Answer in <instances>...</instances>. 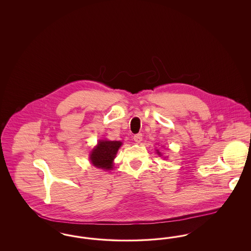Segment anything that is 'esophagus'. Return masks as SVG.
<instances>
[{
  "mask_svg": "<svg viewBox=\"0 0 251 251\" xmlns=\"http://www.w3.org/2000/svg\"><path fill=\"white\" fill-rule=\"evenodd\" d=\"M142 138H143L142 133H137V134H134V135H133V140H134V142H136V143H140V142L142 141Z\"/></svg>",
  "mask_w": 251,
  "mask_h": 251,
  "instance_id": "esophagus-1",
  "label": "esophagus"
}]
</instances>
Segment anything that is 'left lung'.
<instances>
[{
	"label": "left lung",
	"instance_id": "left-lung-1",
	"mask_svg": "<svg viewBox=\"0 0 251 251\" xmlns=\"http://www.w3.org/2000/svg\"><path fill=\"white\" fill-rule=\"evenodd\" d=\"M157 153L160 155V151H157Z\"/></svg>",
	"mask_w": 251,
	"mask_h": 251
}]
</instances>
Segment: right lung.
Returning a JSON list of instances; mask_svg holds the SVG:
<instances>
[{
  "label": "right lung",
  "instance_id": "obj_1",
  "mask_svg": "<svg viewBox=\"0 0 251 251\" xmlns=\"http://www.w3.org/2000/svg\"><path fill=\"white\" fill-rule=\"evenodd\" d=\"M122 145L120 141L100 140L98 146L92 151L90 155L91 163L99 168L109 170L113 166V160Z\"/></svg>",
  "mask_w": 251,
  "mask_h": 251
}]
</instances>
